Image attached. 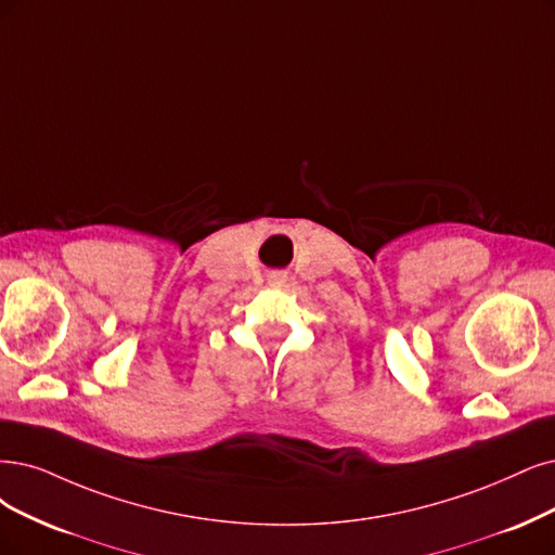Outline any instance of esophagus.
Masks as SVG:
<instances>
[{
    "mask_svg": "<svg viewBox=\"0 0 555 555\" xmlns=\"http://www.w3.org/2000/svg\"><path fill=\"white\" fill-rule=\"evenodd\" d=\"M285 281H288V272H281V270H279V272H272V274H270V283H272V285H283Z\"/></svg>",
    "mask_w": 555,
    "mask_h": 555,
    "instance_id": "esophagus-1",
    "label": "esophagus"
}]
</instances>
